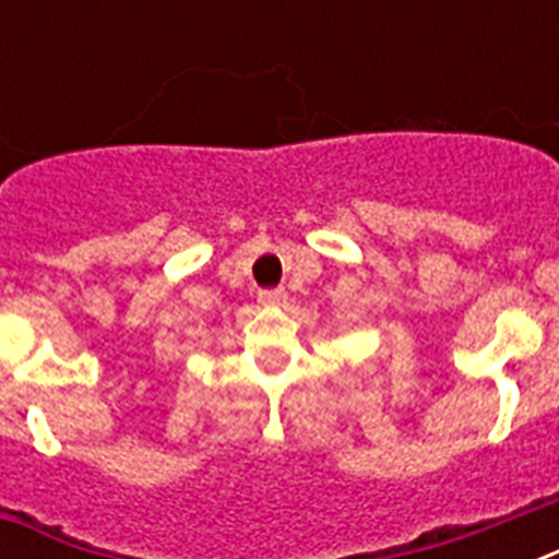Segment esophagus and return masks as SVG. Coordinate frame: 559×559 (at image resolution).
I'll use <instances>...</instances> for the list:
<instances>
[{
  "instance_id": "34e87169",
  "label": "esophagus",
  "mask_w": 559,
  "mask_h": 559,
  "mask_svg": "<svg viewBox=\"0 0 559 559\" xmlns=\"http://www.w3.org/2000/svg\"><path fill=\"white\" fill-rule=\"evenodd\" d=\"M258 298H261V305H284V301H287V293H284V289H261V293H258Z\"/></svg>"
}]
</instances>
